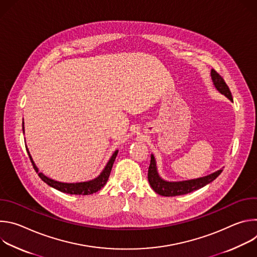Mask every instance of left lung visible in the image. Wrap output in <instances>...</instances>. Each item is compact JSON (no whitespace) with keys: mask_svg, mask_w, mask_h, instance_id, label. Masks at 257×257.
Returning a JSON list of instances; mask_svg holds the SVG:
<instances>
[{"mask_svg":"<svg viewBox=\"0 0 257 257\" xmlns=\"http://www.w3.org/2000/svg\"><path fill=\"white\" fill-rule=\"evenodd\" d=\"M211 78H212L213 84L216 87V89L221 93L225 94L228 98L233 100L232 93H231L230 88L227 85L226 81L213 69L211 70ZM222 172H223V170H219V171L214 172L208 176H205V177L199 178V179H195V180L182 181V182H167V181H164L159 176L157 167H156V161H155L154 156L152 155L148 178H149V182H150L152 188L158 194H160L162 196H178V195H183V194L193 192L197 189L204 187L205 185L208 184V183L212 182L215 178H217Z\"/></svg>","mask_w":257,"mask_h":257,"instance_id":"left-lung-1","label":"left lung"}]
</instances>
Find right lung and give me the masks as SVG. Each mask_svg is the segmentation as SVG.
Wrapping results in <instances>:
<instances>
[{
    "mask_svg": "<svg viewBox=\"0 0 257 257\" xmlns=\"http://www.w3.org/2000/svg\"><path fill=\"white\" fill-rule=\"evenodd\" d=\"M22 127H23V124H22ZM24 128H22L23 130ZM28 153V156H29V159L31 161V164L35 170V172L39 173V170L38 168H36V166L34 165L30 155H29V152L27 151ZM118 155V151H116L114 153V155L112 156L111 160L108 161V163L106 164L104 170L101 172V174L95 178L94 180H91V181H88V182H82V183H62V182H58V181H55V180H52L50 178H48L47 176H45L44 174L42 173H39V176L40 178L45 182L47 183L48 185H50L51 187L61 191V192H64V193H68V194H76V195H89V194H93L95 192H97L98 190H100L104 185L105 183L109 177V174H111V170H112V167H113V164L115 162V159Z\"/></svg>",
    "mask_w": 257,
    "mask_h": 257,
    "instance_id": "obj_1",
    "label": "right lung"
}]
</instances>
